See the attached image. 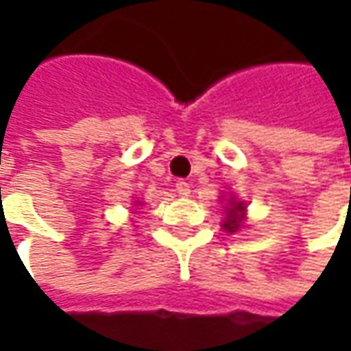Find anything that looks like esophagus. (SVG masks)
Listing matches in <instances>:
<instances>
[{"label": "esophagus", "instance_id": "obj_1", "mask_svg": "<svg viewBox=\"0 0 351 351\" xmlns=\"http://www.w3.org/2000/svg\"><path fill=\"white\" fill-rule=\"evenodd\" d=\"M176 191H178L180 195H189V193H191L189 183L185 182V180H178V182H176Z\"/></svg>", "mask_w": 351, "mask_h": 351}]
</instances>
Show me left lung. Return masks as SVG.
<instances>
[{
  "label": "left lung",
  "mask_w": 351,
  "mask_h": 351,
  "mask_svg": "<svg viewBox=\"0 0 351 351\" xmlns=\"http://www.w3.org/2000/svg\"><path fill=\"white\" fill-rule=\"evenodd\" d=\"M230 203H228V207H224V209H228V219L224 221V228L228 230V232H236L238 228H240V221L244 219V215H242V210L246 209L244 207V203H234V199H228Z\"/></svg>",
  "instance_id": "8db88e82"
}]
</instances>
